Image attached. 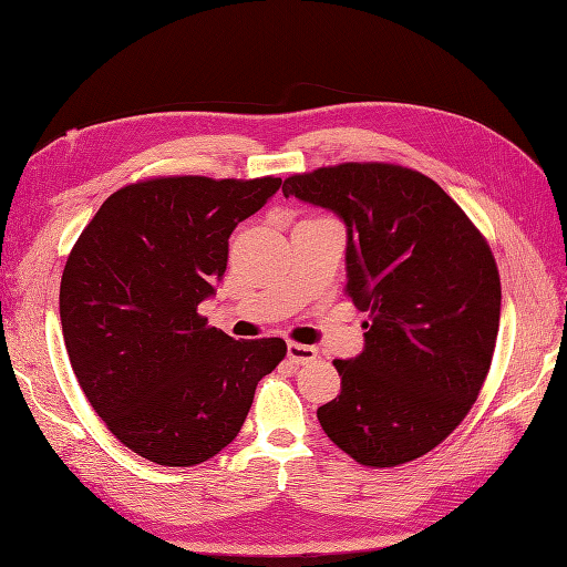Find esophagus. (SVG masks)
Wrapping results in <instances>:
<instances>
[{
	"mask_svg": "<svg viewBox=\"0 0 567 567\" xmlns=\"http://www.w3.org/2000/svg\"><path fill=\"white\" fill-rule=\"evenodd\" d=\"M288 359L293 364H312L317 359V348L312 346H302V342H288Z\"/></svg>",
	"mask_w": 567,
	"mask_h": 567,
	"instance_id": "esophagus-1",
	"label": "esophagus"
}]
</instances>
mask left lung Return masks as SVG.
Listing matches in <instances>:
<instances>
[{"label":"left lung","mask_w":567,"mask_h":567,"mask_svg":"<svg viewBox=\"0 0 567 567\" xmlns=\"http://www.w3.org/2000/svg\"><path fill=\"white\" fill-rule=\"evenodd\" d=\"M284 196L346 225V290L369 312L364 350L333 362L340 394L317 409L323 433L364 466L423 456L489 371L502 284L487 241L431 177L400 165L319 167L288 177Z\"/></svg>","instance_id":"1"}]
</instances>
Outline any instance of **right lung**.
Masks as SVG:
<instances>
[{
    "label": "right lung",
    "mask_w": 567,
    "mask_h": 567,
    "mask_svg": "<svg viewBox=\"0 0 567 567\" xmlns=\"http://www.w3.org/2000/svg\"><path fill=\"white\" fill-rule=\"evenodd\" d=\"M161 177L109 196L61 279V329L82 392L109 431L161 466H196L238 435L281 338L234 340L198 305L225 277L229 236L279 192Z\"/></svg>",
    "instance_id": "right-lung-1"
}]
</instances>
